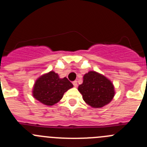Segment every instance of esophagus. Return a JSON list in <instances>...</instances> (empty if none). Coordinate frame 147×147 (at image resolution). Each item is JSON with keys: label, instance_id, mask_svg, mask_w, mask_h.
Here are the masks:
<instances>
[{"label": "esophagus", "instance_id": "obj_1", "mask_svg": "<svg viewBox=\"0 0 147 147\" xmlns=\"http://www.w3.org/2000/svg\"><path fill=\"white\" fill-rule=\"evenodd\" d=\"M72 84H73L74 87H78V82H77V81H75V82H72Z\"/></svg>", "mask_w": 147, "mask_h": 147}]
</instances>
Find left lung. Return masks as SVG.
Here are the masks:
<instances>
[{
	"label": "left lung",
	"mask_w": 147,
	"mask_h": 147,
	"mask_svg": "<svg viewBox=\"0 0 147 147\" xmlns=\"http://www.w3.org/2000/svg\"><path fill=\"white\" fill-rule=\"evenodd\" d=\"M78 90L84 101L93 108L108 105L115 94L112 81L95 71H90L83 76V82L79 85Z\"/></svg>",
	"instance_id": "obj_1"
}]
</instances>
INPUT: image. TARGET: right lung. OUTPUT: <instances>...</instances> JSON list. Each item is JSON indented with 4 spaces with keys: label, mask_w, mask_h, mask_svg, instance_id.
Wrapping results in <instances>:
<instances>
[{
    "label": "right lung",
    "mask_w": 147,
    "mask_h": 147,
    "mask_svg": "<svg viewBox=\"0 0 147 147\" xmlns=\"http://www.w3.org/2000/svg\"><path fill=\"white\" fill-rule=\"evenodd\" d=\"M73 87L67 78H60L54 71L41 75L32 88V96L47 106H53L63 98L64 93Z\"/></svg>",
    "instance_id": "obj_1"
}]
</instances>
